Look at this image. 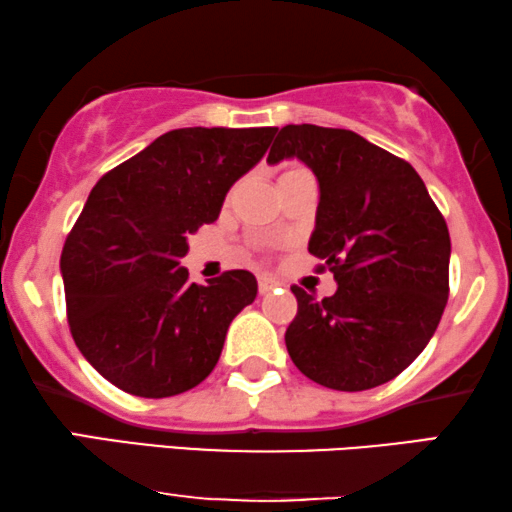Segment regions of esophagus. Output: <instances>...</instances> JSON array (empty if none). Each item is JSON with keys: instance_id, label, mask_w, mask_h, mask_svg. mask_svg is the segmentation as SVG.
I'll use <instances>...</instances> for the list:
<instances>
[{"instance_id": "obj_1", "label": "esophagus", "mask_w": 512, "mask_h": 512, "mask_svg": "<svg viewBox=\"0 0 512 512\" xmlns=\"http://www.w3.org/2000/svg\"><path fill=\"white\" fill-rule=\"evenodd\" d=\"M275 286H279V282L275 277H268V275H261L258 277V291L261 293H270Z\"/></svg>"}]
</instances>
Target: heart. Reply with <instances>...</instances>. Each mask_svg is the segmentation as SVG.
<instances>
[{"instance_id": "b5f03b06", "label": "heart", "mask_w": 512, "mask_h": 512, "mask_svg": "<svg viewBox=\"0 0 512 512\" xmlns=\"http://www.w3.org/2000/svg\"><path fill=\"white\" fill-rule=\"evenodd\" d=\"M300 172H307V170H303V167H298V165H289V167H284L282 174H279V179L291 177V174H300Z\"/></svg>"}]
</instances>
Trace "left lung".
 Instances as JSON below:
<instances>
[{"label": "left lung", "instance_id": "left-lung-1", "mask_svg": "<svg viewBox=\"0 0 512 512\" xmlns=\"http://www.w3.org/2000/svg\"><path fill=\"white\" fill-rule=\"evenodd\" d=\"M298 158L319 181L310 254L338 291L291 286L286 349L305 377L363 391L403 373L436 333L450 293V233L415 167L352 130L284 125L268 163Z\"/></svg>", "mask_w": 512, "mask_h": 512}]
</instances>
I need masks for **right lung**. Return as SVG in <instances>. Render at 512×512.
Returning a JSON list of instances; mask_svg holds the SVG:
<instances>
[{
  "instance_id": "1",
  "label": "right lung",
  "mask_w": 512,
  "mask_h": 512,
  "mask_svg": "<svg viewBox=\"0 0 512 512\" xmlns=\"http://www.w3.org/2000/svg\"><path fill=\"white\" fill-rule=\"evenodd\" d=\"M277 128H181L104 174L60 256L69 331L104 380L142 398L198 387L230 321L254 303L249 270L188 282V235L219 219L226 193Z\"/></svg>"
}]
</instances>
